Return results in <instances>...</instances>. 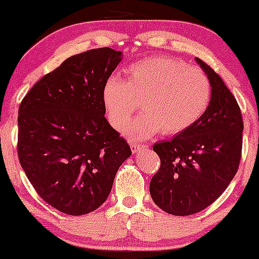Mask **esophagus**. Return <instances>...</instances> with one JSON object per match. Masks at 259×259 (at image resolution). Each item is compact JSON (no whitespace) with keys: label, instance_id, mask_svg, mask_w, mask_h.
<instances>
[{"label":"esophagus","instance_id":"1","mask_svg":"<svg viewBox=\"0 0 259 259\" xmlns=\"http://www.w3.org/2000/svg\"><path fill=\"white\" fill-rule=\"evenodd\" d=\"M130 147H132L133 152L136 153L138 151L141 150V148L147 147V145H141V144H136V142H132V144H130Z\"/></svg>","mask_w":259,"mask_h":259}]
</instances>
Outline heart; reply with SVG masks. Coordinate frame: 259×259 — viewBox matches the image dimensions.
<instances>
[{"instance_id": "1", "label": "heart", "mask_w": 259, "mask_h": 259, "mask_svg": "<svg viewBox=\"0 0 259 259\" xmlns=\"http://www.w3.org/2000/svg\"><path fill=\"white\" fill-rule=\"evenodd\" d=\"M127 80H107L103 89L108 119L123 130L139 102L144 114L126 132L134 139H148L159 132L175 135L189 129L204 112L212 97V84L201 68L171 57H151L126 69Z\"/></svg>"}]
</instances>
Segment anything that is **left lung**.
I'll use <instances>...</instances> for the list:
<instances>
[{"label":"left lung","mask_w":259,"mask_h":259,"mask_svg":"<svg viewBox=\"0 0 259 259\" xmlns=\"http://www.w3.org/2000/svg\"><path fill=\"white\" fill-rule=\"evenodd\" d=\"M196 61L212 84L207 111L170 141L153 145L160 167L151 179V197L173 215H191L210 206L231 183L241 160V109L221 76L206 62Z\"/></svg>","instance_id":"obj_1"}]
</instances>
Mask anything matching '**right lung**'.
I'll return each instance as SVG.
<instances>
[{
  "label": "right lung",
  "mask_w": 259,
  "mask_h": 259,
  "mask_svg": "<svg viewBox=\"0 0 259 259\" xmlns=\"http://www.w3.org/2000/svg\"><path fill=\"white\" fill-rule=\"evenodd\" d=\"M120 56L109 47L72 56L20 102V165L37 195L65 214L97 209L132 154L126 140L105 117L103 89Z\"/></svg>",
  "instance_id": "obj_1"
}]
</instances>
